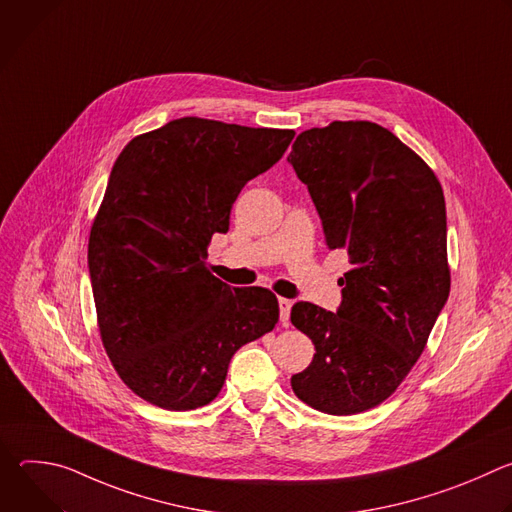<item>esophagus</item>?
<instances>
[{
    "label": "esophagus",
    "mask_w": 512,
    "mask_h": 512,
    "mask_svg": "<svg viewBox=\"0 0 512 512\" xmlns=\"http://www.w3.org/2000/svg\"><path fill=\"white\" fill-rule=\"evenodd\" d=\"M291 306H294V302L287 300V298H279V318H281V322H283L285 326H287V320H289Z\"/></svg>",
    "instance_id": "1"
}]
</instances>
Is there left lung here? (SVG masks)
Listing matches in <instances>:
<instances>
[{"label": "left lung", "instance_id": "obj_1", "mask_svg": "<svg viewBox=\"0 0 512 512\" xmlns=\"http://www.w3.org/2000/svg\"><path fill=\"white\" fill-rule=\"evenodd\" d=\"M287 162L310 190L326 245L346 249L352 263L338 312L291 308V324L316 348L291 389L322 413L354 415L397 391L448 302L444 190L411 148L371 121L302 131Z\"/></svg>", "mask_w": 512, "mask_h": 512}]
</instances>
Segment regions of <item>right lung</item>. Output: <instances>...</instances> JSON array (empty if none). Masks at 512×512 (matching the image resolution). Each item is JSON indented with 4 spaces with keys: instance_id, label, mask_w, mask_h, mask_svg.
<instances>
[{
    "instance_id": "add662e5",
    "label": "right lung",
    "mask_w": 512,
    "mask_h": 512,
    "mask_svg": "<svg viewBox=\"0 0 512 512\" xmlns=\"http://www.w3.org/2000/svg\"><path fill=\"white\" fill-rule=\"evenodd\" d=\"M294 129L182 117L133 137L113 164L89 237L105 352L121 381L168 411L208 405L233 354L271 332L277 298L206 267L241 188L281 160Z\"/></svg>"
}]
</instances>
